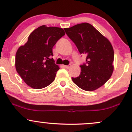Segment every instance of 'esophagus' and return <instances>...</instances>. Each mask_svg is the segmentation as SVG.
Instances as JSON below:
<instances>
[{"label": "esophagus", "mask_w": 132, "mask_h": 132, "mask_svg": "<svg viewBox=\"0 0 132 132\" xmlns=\"http://www.w3.org/2000/svg\"><path fill=\"white\" fill-rule=\"evenodd\" d=\"M71 64H69V65H65L64 66V68H66V69H69V68H71Z\"/></svg>", "instance_id": "34e87169"}]
</instances>
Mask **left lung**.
Instances as JSON below:
<instances>
[{"label":"left lung","instance_id":"8db88e82","mask_svg":"<svg viewBox=\"0 0 132 132\" xmlns=\"http://www.w3.org/2000/svg\"><path fill=\"white\" fill-rule=\"evenodd\" d=\"M64 29L80 53L87 56L86 64L80 66L81 74L77 78H72V81L86 91L96 90L112 75L114 52L111 43L88 23Z\"/></svg>","mask_w":132,"mask_h":132}]
</instances>
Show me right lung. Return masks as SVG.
I'll return each mask as SVG.
<instances>
[{"label":"right lung","mask_w":132,"mask_h":132,"mask_svg":"<svg viewBox=\"0 0 132 132\" xmlns=\"http://www.w3.org/2000/svg\"><path fill=\"white\" fill-rule=\"evenodd\" d=\"M65 35L63 28L42 25L30 33L15 54V68L24 82L35 89L53 82L60 68L51 58L53 47Z\"/></svg>","instance_id":"obj_1"}]
</instances>
